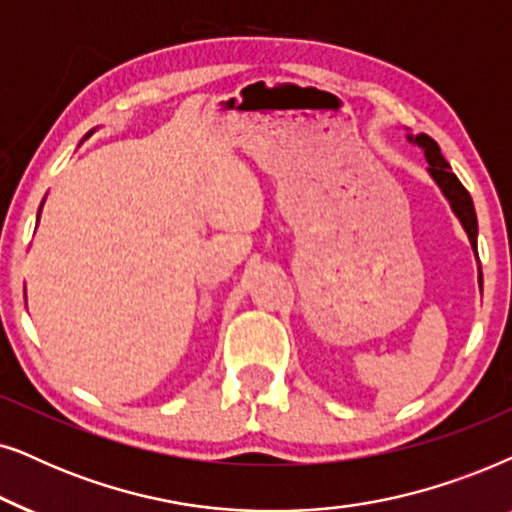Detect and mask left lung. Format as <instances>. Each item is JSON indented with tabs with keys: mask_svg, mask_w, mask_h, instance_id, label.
<instances>
[{
	"mask_svg": "<svg viewBox=\"0 0 512 512\" xmlns=\"http://www.w3.org/2000/svg\"><path fill=\"white\" fill-rule=\"evenodd\" d=\"M407 140L414 142V145L424 152L426 161H428V173H431L435 185L440 187V192L445 194V199L449 201V206H452L454 215L459 217L463 229H466L468 241H470V245H473L475 255H478V217H475L473 199H470L466 187H463L459 182V177L452 173V166L445 161L438 142H435L433 138H428L426 133H419V135L407 133ZM480 288H482V269H480Z\"/></svg>",
	"mask_w": 512,
	"mask_h": 512,
	"instance_id": "obj_1",
	"label": "left lung"
}]
</instances>
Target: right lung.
I'll return each instance as SVG.
<instances>
[{
  "mask_svg": "<svg viewBox=\"0 0 512 512\" xmlns=\"http://www.w3.org/2000/svg\"><path fill=\"white\" fill-rule=\"evenodd\" d=\"M93 133V131H91ZM91 133H88V135H91ZM88 135H86V138H88ZM39 210H42V208H39ZM37 222H39V217H37Z\"/></svg>",
  "mask_w": 512,
  "mask_h": 512,
  "instance_id": "right-lung-1",
  "label": "right lung"
}]
</instances>
